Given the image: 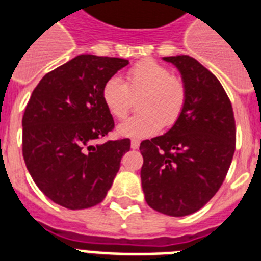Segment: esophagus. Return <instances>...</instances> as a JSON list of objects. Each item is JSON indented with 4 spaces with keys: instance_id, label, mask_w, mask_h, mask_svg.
<instances>
[{
    "instance_id": "obj_1",
    "label": "esophagus",
    "mask_w": 261,
    "mask_h": 261,
    "mask_svg": "<svg viewBox=\"0 0 261 261\" xmlns=\"http://www.w3.org/2000/svg\"><path fill=\"white\" fill-rule=\"evenodd\" d=\"M130 147H132L133 149H137L139 147H140V141L139 140H132L130 141Z\"/></svg>"
}]
</instances>
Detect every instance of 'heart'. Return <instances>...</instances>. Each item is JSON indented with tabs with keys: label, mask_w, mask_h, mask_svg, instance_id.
I'll return each instance as SVG.
<instances>
[{
	"label": "heart",
	"mask_w": 261,
	"mask_h": 261,
	"mask_svg": "<svg viewBox=\"0 0 261 261\" xmlns=\"http://www.w3.org/2000/svg\"><path fill=\"white\" fill-rule=\"evenodd\" d=\"M139 116L130 117L117 126L124 137L152 136L165 126H171L182 113L185 86L169 68L153 60H144L126 72V84L120 77H110L102 88V99L109 113L124 118L132 106V96H140Z\"/></svg>",
	"instance_id": "1"
}]
</instances>
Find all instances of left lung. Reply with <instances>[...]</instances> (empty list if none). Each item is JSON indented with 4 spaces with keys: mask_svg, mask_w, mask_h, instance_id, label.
Masks as SVG:
<instances>
[{
    "mask_svg": "<svg viewBox=\"0 0 261 261\" xmlns=\"http://www.w3.org/2000/svg\"><path fill=\"white\" fill-rule=\"evenodd\" d=\"M163 61L178 69L187 98L174 125L140 144L141 187L155 211L185 217L221 188L236 149V122L231 103L210 70L189 56Z\"/></svg>",
    "mask_w": 261,
    "mask_h": 261,
    "instance_id": "obj_1",
    "label": "left lung"
}]
</instances>
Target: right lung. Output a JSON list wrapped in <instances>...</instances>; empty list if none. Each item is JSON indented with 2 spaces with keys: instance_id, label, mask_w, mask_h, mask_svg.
Listing matches in <instances>:
<instances>
[{
  "instance_id": "add662e5",
  "label": "right lung",
  "mask_w": 261,
  "mask_h": 261,
  "mask_svg": "<svg viewBox=\"0 0 261 261\" xmlns=\"http://www.w3.org/2000/svg\"><path fill=\"white\" fill-rule=\"evenodd\" d=\"M128 60L82 54L43 76L23 116V156L34 182L69 210L102 201L130 140L106 141L114 121L105 106V83Z\"/></svg>"
}]
</instances>
